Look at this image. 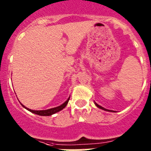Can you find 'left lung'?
I'll return each mask as SVG.
<instances>
[{
	"label": "left lung",
	"instance_id": "obj_1",
	"mask_svg": "<svg viewBox=\"0 0 151 151\" xmlns=\"http://www.w3.org/2000/svg\"><path fill=\"white\" fill-rule=\"evenodd\" d=\"M95 104H96V106H97V107L100 108V109H103V110H105V111H109V112H114V111H112V110H109V109H105V108L102 107V106H100V105H99L98 104H96V102H95Z\"/></svg>",
	"mask_w": 151,
	"mask_h": 151
}]
</instances>
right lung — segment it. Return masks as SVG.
<instances>
[{"mask_svg":"<svg viewBox=\"0 0 151 151\" xmlns=\"http://www.w3.org/2000/svg\"><path fill=\"white\" fill-rule=\"evenodd\" d=\"M69 99H70V97H68V99H67L63 104L60 105V106H56V107H54V108H51V109H45V110H33V109H29V108H27L26 106H24L23 104H22V106H23L24 108H25V109H28V110L30 111V112H33V113L36 114V115H41V116H50V115H53V114H55V113H56V112H59V111L62 110L63 108L66 107L67 104H68Z\"/></svg>","mask_w":151,"mask_h":151,"instance_id":"right-lung-1","label":"right lung"}]
</instances>
